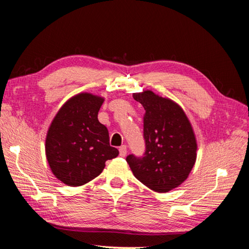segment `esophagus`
I'll list each match as a JSON object with an SVG mask.
<instances>
[{
	"mask_svg": "<svg viewBox=\"0 0 249 249\" xmlns=\"http://www.w3.org/2000/svg\"><path fill=\"white\" fill-rule=\"evenodd\" d=\"M127 153V148H126V145H122L119 147V155L120 157H125Z\"/></svg>",
	"mask_w": 249,
	"mask_h": 249,
	"instance_id": "obj_1",
	"label": "esophagus"
}]
</instances>
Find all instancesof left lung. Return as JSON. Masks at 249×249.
I'll return each instance as SVG.
<instances>
[{
	"instance_id": "8db88e82",
	"label": "left lung",
	"mask_w": 249,
	"mask_h": 249,
	"mask_svg": "<svg viewBox=\"0 0 249 249\" xmlns=\"http://www.w3.org/2000/svg\"><path fill=\"white\" fill-rule=\"evenodd\" d=\"M145 110L143 157L129 155L126 162L138 180L156 192H168L187 179L196 161L197 142L180 106L152 90L133 93Z\"/></svg>"
}]
</instances>
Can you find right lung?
Segmentation results:
<instances>
[{
	"label": "right lung",
	"instance_id": "1",
	"mask_svg": "<svg viewBox=\"0 0 249 249\" xmlns=\"http://www.w3.org/2000/svg\"><path fill=\"white\" fill-rule=\"evenodd\" d=\"M104 97L74 95L59 109L48 130L46 156L51 170L67 186L85 185L100 176L118 149L110 146L108 129L97 114Z\"/></svg>",
	"mask_w": 249,
	"mask_h": 249
}]
</instances>
